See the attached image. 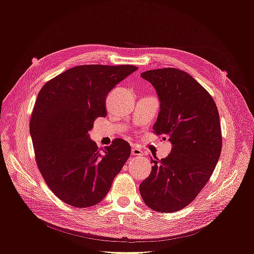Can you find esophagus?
<instances>
[{
    "label": "esophagus",
    "mask_w": 254,
    "mask_h": 254,
    "mask_svg": "<svg viewBox=\"0 0 254 254\" xmlns=\"http://www.w3.org/2000/svg\"><path fill=\"white\" fill-rule=\"evenodd\" d=\"M131 155L135 156V157H141V156H143V150H141L140 148H137V147H132L131 148Z\"/></svg>",
    "instance_id": "1"
}]
</instances>
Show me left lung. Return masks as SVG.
Segmentation results:
<instances>
[{"mask_svg":"<svg viewBox=\"0 0 254 254\" xmlns=\"http://www.w3.org/2000/svg\"><path fill=\"white\" fill-rule=\"evenodd\" d=\"M141 77L160 101L153 131L173 147L166 158H150L153 166L140 193L151 210L176 212L194 200L217 164L222 144L218 110L209 92L179 68L146 71Z\"/></svg>","mask_w":254,"mask_h":254,"instance_id":"8db88e82","label":"left lung"}]
</instances>
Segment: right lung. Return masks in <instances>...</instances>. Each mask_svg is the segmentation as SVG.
<instances>
[{
    "label": "right lung",
    "instance_id": "add662e5",
    "mask_svg": "<svg viewBox=\"0 0 254 254\" xmlns=\"http://www.w3.org/2000/svg\"><path fill=\"white\" fill-rule=\"evenodd\" d=\"M134 65L87 64L68 68L44 84L30 119L38 168L60 200L76 207L101 202L131 149L122 139L98 149L89 131L106 118L109 92Z\"/></svg>",
    "mask_w": 254,
    "mask_h": 254
}]
</instances>
